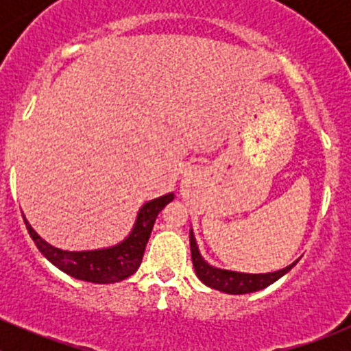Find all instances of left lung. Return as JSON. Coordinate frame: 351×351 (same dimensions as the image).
Wrapping results in <instances>:
<instances>
[{
  "label": "left lung",
  "mask_w": 351,
  "mask_h": 351,
  "mask_svg": "<svg viewBox=\"0 0 351 351\" xmlns=\"http://www.w3.org/2000/svg\"><path fill=\"white\" fill-rule=\"evenodd\" d=\"M190 250H192V261L193 268H195L197 277L204 282L205 285L210 289L221 290L226 293H250L256 292V290L265 289V287L271 285L277 282L278 278L284 277L287 271L292 270L295 267L297 261L292 265L285 267L284 270L270 271V274H241V271H231V270H222V268H215L208 265L207 261L202 258L200 251H198L195 236L190 231Z\"/></svg>",
  "instance_id": "left-lung-1"
}]
</instances>
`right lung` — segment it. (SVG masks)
<instances>
[{"instance_id":"obj_1","label":"right lung","mask_w":351,"mask_h":351,"mask_svg":"<svg viewBox=\"0 0 351 351\" xmlns=\"http://www.w3.org/2000/svg\"><path fill=\"white\" fill-rule=\"evenodd\" d=\"M175 198L173 193L154 198L146 202L137 214V221L134 224L130 234L122 243L112 247L91 251H66L52 246L40 238L34 231L28 221L25 219V226L28 234L37 244L38 251L51 261L54 267L62 270L77 280L93 282V284H113V282L125 280L132 274H136L143 261L144 250L149 241L151 231L159 212L166 207V204Z\"/></svg>"}]
</instances>
